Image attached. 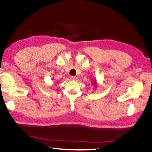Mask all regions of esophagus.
<instances>
[{
	"instance_id": "34e87169",
	"label": "esophagus",
	"mask_w": 152,
	"mask_h": 152,
	"mask_svg": "<svg viewBox=\"0 0 152 152\" xmlns=\"http://www.w3.org/2000/svg\"><path fill=\"white\" fill-rule=\"evenodd\" d=\"M70 79L72 80H75L77 79V77H75V76H71L70 77Z\"/></svg>"
}]
</instances>
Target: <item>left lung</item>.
I'll use <instances>...</instances> for the list:
<instances>
[{
    "label": "left lung",
    "mask_w": 152,
    "mask_h": 152,
    "mask_svg": "<svg viewBox=\"0 0 152 152\" xmlns=\"http://www.w3.org/2000/svg\"><path fill=\"white\" fill-rule=\"evenodd\" d=\"M93 84L96 87V86H97V84H96V81L94 80V81H93Z\"/></svg>",
    "instance_id": "left-lung-1"
}]
</instances>
